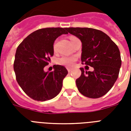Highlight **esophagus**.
<instances>
[{
    "label": "esophagus",
    "instance_id": "34e87169",
    "mask_svg": "<svg viewBox=\"0 0 131 131\" xmlns=\"http://www.w3.org/2000/svg\"><path fill=\"white\" fill-rule=\"evenodd\" d=\"M67 71L69 73H70L72 71V69H71V68H67Z\"/></svg>",
    "mask_w": 131,
    "mask_h": 131
}]
</instances>
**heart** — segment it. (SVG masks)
<instances>
[{"label": "heart", "instance_id": "heart-1", "mask_svg": "<svg viewBox=\"0 0 131 131\" xmlns=\"http://www.w3.org/2000/svg\"><path fill=\"white\" fill-rule=\"evenodd\" d=\"M73 37H71L70 39H71ZM53 49H54V51L56 50V43H54V45H53ZM76 60H77V57L75 56H64L58 60V63L59 64H61V65L71 67L72 66H73Z\"/></svg>", "mask_w": 131, "mask_h": 131}]
</instances>
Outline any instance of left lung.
I'll use <instances>...</instances> for the list:
<instances>
[{
  "mask_svg": "<svg viewBox=\"0 0 131 131\" xmlns=\"http://www.w3.org/2000/svg\"><path fill=\"white\" fill-rule=\"evenodd\" d=\"M82 43V63L94 68L76 80L78 90L84 96L97 99L110 91L117 80L122 64L120 50L108 35L90 28H67Z\"/></svg>",
  "mask_w": 131,
  "mask_h": 131,
  "instance_id": "8db88e82",
  "label": "left lung"
}]
</instances>
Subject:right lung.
I'll list each match as a JSON object with an SVG mask.
<instances>
[{"mask_svg": "<svg viewBox=\"0 0 131 131\" xmlns=\"http://www.w3.org/2000/svg\"><path fill=\"white\" fill-rule=\"evenodd\" d=\"M68 34L67 28H46L32 32L16 49L13 69L17 83L29 97L38 101L53 99L60 93L68 71L64 67L53 65L54 71L45 72L53 55V43Z\"/></svg>", "mask_w": 131, "mask_h": 131, "instance_id": "obj_1", "label": "right lung"}]
</instances>
